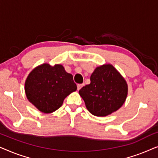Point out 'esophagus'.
Listing matches in <instances>:
<instances>
[{"label":"esophagus","mask_w":158,"mask_h":158,"mask_svg":"<svg viewBox=\"0 0 158 158\" xmlns=\"http://www.w3.org/2000/svg\"><path fill=\"white\" fill-rule=\"evenodd\" d=\"M83 85H84V83H83V84H78V85H77V90H79L82 87H83Z\"/></svg>","instance_id":"obj_1"}]
</instances>
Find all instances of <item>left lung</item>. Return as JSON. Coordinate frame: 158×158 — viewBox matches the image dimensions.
I'll use <instances>...</instances> for the list:
<instances>
[{"label": "left lung", "instance_id": "obj_1", "mask_svg": "<svg viewBox=\"0 0 158 158\" xmlns=\"http://www.w3.org/2000/svg\"><path fill=\"white\" fill-rule=\"evenodd\" d=\"M86 109L93 115L106 116L124 104L128 94L126 80L111 64L97 67L90 75V83L79 90Z\"/></svg>", "mask_w": 158, "mask_h": 158}]
</instances>
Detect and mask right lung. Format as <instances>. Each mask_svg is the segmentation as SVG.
<instances>
[{
	"label": "right lung",
	"mask_w": 158,
	"mask_h": 158,
	"mask_svg": "<svg viewBox=\"0 0 158 158\" xmlns=\"http://www.w3.org/2000/svg\"><path fill=\"white\" fill-rule=\"evenodd\" d=\"M24 89L30 103L42 113L50 114L61 107L64 99L77 90V85L62 64L44 63L30 72Z\"/></svg>",
	"instance_id": "right-lung-1"
}]
</instances>
